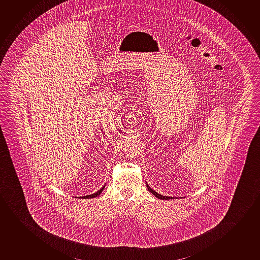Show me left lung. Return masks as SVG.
Instances as JSON below:
<instances>
[{
  "label": "left lung",
  "instance_id": "obj_1",
  "mask_svg": "<svg viewBox=\"0 0 260 260\" xmlns=\"http://www.w3.org/2000/svg\"><path fill=\"white\" fill-rule=\"evenodd\" d=\"M146 185H147V188H148L149 192H151L153 195H154V197H156V198L159 199V200H173V199H174V198H173V197L162 196V195H161V194H158L157 192L154 191V189H152V188L149 187V185L147 184V182H146Z\"/></svg>",
  "mask_w": 260,
  "mask_h": 260
}]
</instances>
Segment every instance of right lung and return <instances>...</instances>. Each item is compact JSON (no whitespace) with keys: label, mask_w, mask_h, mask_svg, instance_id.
I'll use <instances>...</instances> for the list:
<instances>
[{"label":"right lung","mask_w":260,"mask_h":260,"mask_svg":"<svg viewBox=\"0 0 260 260\" xmlns=\"http://www.w3.org/2000/svg\"><path fill=\"white\" fill-rule=\"evenodd\" d=\"M105 187H106V185H104L103 187H102L98 191L95 192V193H94V194H91V195H87V196H83V197H79V199H94V198H96V197L99 196L100 194H101L102 191L104 190V188H105ZM79 198V197H78Z\"/></svg>","instance_id":"right-lung-1"}]
</instances>
